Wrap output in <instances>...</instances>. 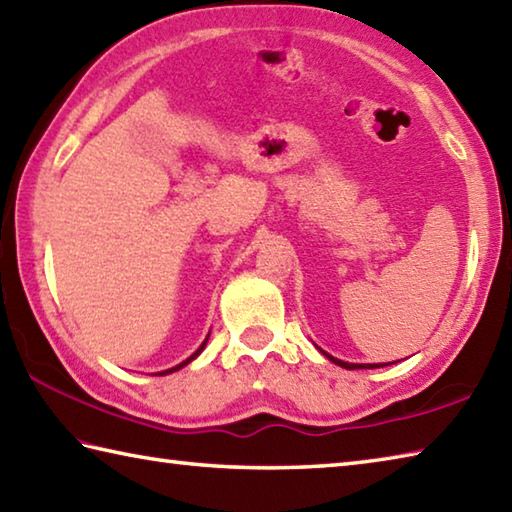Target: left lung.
Instances as JSON below:
<instances>
[{"mask_svg": "<svg viewBox=\"0 0 512 512\" xmlns=\"http://www.w3.org/2000/svg\"><path fill=\"white\" fill-rule=\"evenodd\" d=\"M327 359H330L332 363H336V365H341V368H345V370H365V368H379V365L376 363H345V361H341V359H334V356H330L327 352H323Z\"/></svg>", "mask_w": 512, "mask_h": 512, "instance_id": "obj_1", "label": "left lung"}]
</instances>
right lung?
I'll return each instance as SVG.
<instances>
[{
    "mask_svg": "<svg viewBox=\"0 0 512 512\" xmlns=\"http://www.w3.org/2000/svg\"><path fill=\"white\" fill-rule=\"evenodd\" d=\"M207 339H209V334H207ZM207 339H205V341H202V345L198 347V350H196L194 354H191V356H189V359H187V361H182L180 365H176V368H169V370H165V372H158V374H171V372H176V370H180V368H185V365H187V363H191V361H194V359H196V356H198V354H200L202 350H205V345H207Z\"/></svg>",
    "mask_w": 512,
    "mask_h": 512,
    "instance_id": "1",
    "label": "right lung"
}]
</instances>
